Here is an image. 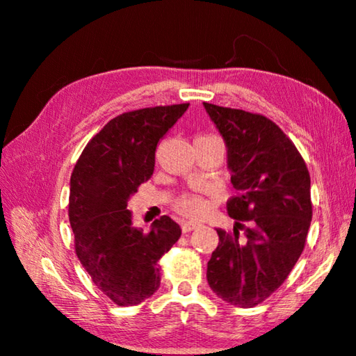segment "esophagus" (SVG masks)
Instances as JSON below:
<instances>
[{"instance_id":"34e87169","label":"esophagus","mask_w":356,"mask_h":356,"mask_svg":"<svg viewBox=\"0 0 356 356\" xmlns=\"http://www.w3.org/2000/svg\"><path fill=\"white\" fill-rule=\"evenodd\" d=\"M180 226H182L184 232H191L193 229H196L197 226H200V222L197 221H182V225Z\"/></svg>"}]
</instances>
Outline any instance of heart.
I'll return each mask as SVG.
<instances>
[{"mask_svg":"<svg viewBox=\"0 0 356 356\" xmlns=\"http://www.w3.org/2000/svg\"><path fill=\"white\" fill-rule=\"evenodd\" d=\"M174 210L185 216H197L206 210V201L196 193H185L174 201Z\"/></svg>","mask_w":356,"mask_h":356,"instance_id":"obj_1","label":"heart"}]
</instances>
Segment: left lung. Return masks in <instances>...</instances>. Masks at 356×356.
Here are the masks:
<instances>
[{
    "mask_svg": "<svg viewBox=\"0 0 356 356\" xmlns=\"http://www.w3.org/2000/svg\"><path fill=\"white\" fill-rule=\"evenodd\" d=\"M204 106L226 141L237 191L226 202L236 226L232 232L216 229L220 242L207 281L227 303L252 308L286 281L303 252L312 220L309 171L273 120L207 102Z\"/></svg>",
    "mask_w": 356,
    "mask_h": 356,
    "instance_id": "left-lung-1",
    "label": "left lung"
}]
</instances>
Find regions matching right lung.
Listing matches in <instances>:
<instances>
[{
  "mask_svg": "<svg viewBox=\"0 0 356 356\" xmlns=\"http://www.w3.org/2000/svg\"><path fill=\"white\" fill-rule=\"evenodd\" d=\"M188 105L141 108L113 118L86 144L70 176L75 252L94 284L118 306L154 295L160 287L156 264L182 234L166 215L147 234L134 227L127 204L152 176L156 144Z\"/></svg>",
  "mask_w": 356,
  "mask_h": 356,
  "instance_id": "add662e5",
  "label": "right lung"
}]
</instances>
